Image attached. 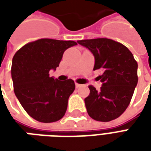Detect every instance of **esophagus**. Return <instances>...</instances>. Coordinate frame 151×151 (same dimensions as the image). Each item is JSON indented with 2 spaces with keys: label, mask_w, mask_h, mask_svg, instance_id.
<instances>
[{
  "label": "esophagus",
  "mask_w": 151,
  "mask_h": 151,
  "mask_svg": "<svg viewBox=\"0 0 151 151\" xmlns=\"http://www.w3.org/2000/svg\"><path fill=\"white\" fill-rule=\"evenodd\" d=\"M75 86H76V88H79V87L82 86V85H81V84H78V83H75Z\"/></svg>",
  "instance_id": "1"
}]
</instances>
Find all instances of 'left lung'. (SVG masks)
<instances>
[{
	"instance_id": "obj_1",
	"label": "left lung",
	"mask_w": 151,
	"mask_h": 151,
	"mask_svg": "<svg viewBox=\"0 0 151 151\" xmlns=\"http://www.w3.org/2000/svg\"><path fill=\"white\" fill-rule=\"evenodd\" d=\"M95 56L94 70L101 69L103 85L99 91L89 86L85 99L88 115L98 121L108 122L126 110L133 97L138 78L137 63L128 47L115 40L100 38L78 40Z\"/></svg>"
}]
</instances>
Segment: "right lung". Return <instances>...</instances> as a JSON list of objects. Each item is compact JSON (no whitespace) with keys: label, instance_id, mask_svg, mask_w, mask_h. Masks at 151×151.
Listing matches in <instances>:
<instances>
[{"label":"right lung","instance_id":"obj_1","mask_svg":"<svg viewBox=\"0 0 151 151\" xmlns=\"http://www.w3.org/2000/svg\"><path fill=\"white\" fill-rule=\"evenodd\" d=\"M72 40L40 39L25 44L13 57L11 75L15 95L27 114L43 123L60 120L75 84L72 79L59 81L49 77Z\"/></svg>","mask_w":151,"mask_h":151}]
</instances>
